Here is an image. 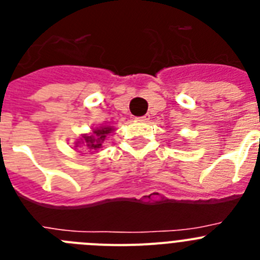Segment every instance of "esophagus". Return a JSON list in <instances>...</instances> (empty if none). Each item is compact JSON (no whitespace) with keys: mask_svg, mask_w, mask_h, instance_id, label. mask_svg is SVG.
I'll use <instances>...</instances> for the list:
<instances>
[{"mask_svg":"<svg viewBox=\"0 0 260 260\" xmlns=\"http://www.w3.org/2000/svg\"><path fill=\"white\" fill-rule=\"evenodd\" d=\"M137 121H139V122H147L148 119H150V114H146V116L143 117H138V118H135Z\"/></svg>","mask_w":260,"mask_h":260,"instance_id":"34e87169","label":"esophagus"}]
</instances>
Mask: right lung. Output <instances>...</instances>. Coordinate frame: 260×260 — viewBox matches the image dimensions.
<instances>
[{"label": "right lung", "mask_w": 260, "mask_h": 260, "mask_svg": "<svg viewBox=\"0 0 260 260\" xmlns=\"http://www.w3.org/2000/svg\"><path fill=\"white\" fill-rule=\"evenodd\" d=\"M113 132V126L108 125H103L92 128V132L89 133V134L80 135L79 139H77V142L74 143V148L80 153H82V151L91 152L93 150H99V148L103 147V143L108 138V135H110Z\"/></svg>", "instance_id": "1"}]
</instances>
